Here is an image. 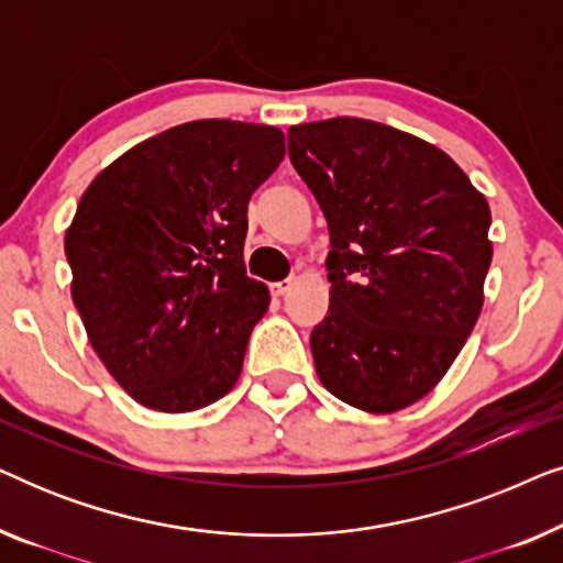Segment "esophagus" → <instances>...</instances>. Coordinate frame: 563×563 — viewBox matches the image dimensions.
Segmentation results:
<instances>
[{"instance_id": "esophagus-1", "label": "esophagus", "mask_w": 563, "mask_h": 563, "mask_svg": "<svg viewBox=\"0 0 563 563\" xmlns=\"http://www.w3.org/2000/svg\"><path fill=\"white\" fill-rule=\"evenodd\" d=\"M295 287V279H284V282H274L272 284V295H276V297H284L287 295V291Z\"/></svg>"}]
</instances>
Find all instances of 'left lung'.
I'll return each instance as SVG.
<instances>
[{
    "instance_id": "obj_1",
    "label": "left lung",
    "mask_w": 563,
    "mask_h": 563,
    "mask_svg": "<svg viewBox=\"0 0 563 563\" xmlns=\"http://www.w3.org/2000/svg\"><path fill=\"white\" fill-rule=\"evenodd\" d=\"M289 158L330 230L314 372L356 410H405L435 389L479 320L487 197L449 153L374 120L289 128Z\"/></svg>"
}]
</instances>
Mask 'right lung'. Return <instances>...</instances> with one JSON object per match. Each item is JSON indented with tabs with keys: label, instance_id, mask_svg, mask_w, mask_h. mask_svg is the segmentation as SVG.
I'll use <instances>...</instances> for the list:
<instances>
[{
	"label": "right lung",
	"instance_id": "right-lung-1",
	"mask_svg": "<svg viewBox=\"0 0 563 563\" xmlns=\"http://www.w3.org/2000/svg\"><path fill=\"white\" fill-rule=\"evenodd\" d=\"M284 151L279 128L184 122L122 153L81 195L64 238L71 299L137 405L195 412L235 387L272 302L245 276L249 199Z\"/></svg>",
	"mask_w": 563,
	"mask_h": 563
}]
</instances>
